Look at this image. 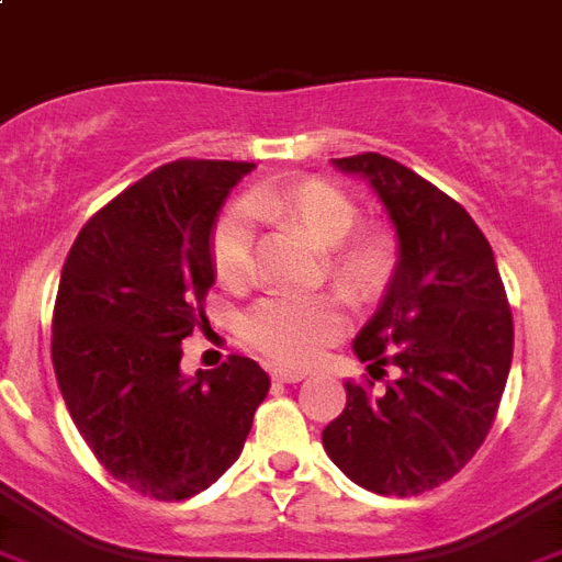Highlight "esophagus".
I'll use <instances>...</instances> for the list:
<instances>
[{"label":"esophagus","mask_w":562,"mask_h":562,"mask_svg":"<svg viewBox=\"0 0 562 562\" xmlns=\"http://www.w3.org/2000/svg\"><path fill=\"white\" fill-rule=\"evenodd\" d=\"M303 371H285V369H273L271 371V380L273 383H300L303 380Z\"/></svg>","instance_id":"1"}]
</instances>
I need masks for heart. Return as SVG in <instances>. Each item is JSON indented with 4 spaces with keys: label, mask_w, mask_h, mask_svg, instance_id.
I'll return each mask as SVG.
<instances>
[{
    "label": "heart",
    "mask_w": 562,
    "mask_h": 562,
    "mask_svg": "<svg viewBox=\"0 0 562 562\" xmlns=\"http://www.w3.org/2000/svg\"><path fill=\"white\" fill-rule=\"evenodd\" d=\"M251 216L291 223L328 251V273L353 296L374 294L397 262L394 239L383 228L351 234L357 202L325 179H303L280 188H259L245 205L231 209L211 237L216 280L245 289L254 277ZM346 331V314L334 296H268L243 319L245 342L285 369H305Z\"/></svg>",
    "instance_id": "b5f03b06"
}]
</instances>
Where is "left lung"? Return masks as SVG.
<instances>
[{"instance_id": "obj_1", "label": "left lung", "mask_w": 562, "mask_h": 562, "mask_svg": "<svg viewBox=\"0 0 562 562\" xmlns=\"http://www.w3.org/2000/svg\"><path fill=\"white\" fill-rule=\"evenodd\" d=\"M331 162L374 188L397 234V266L353 353L400 374L383 394L346 383L323 446L362 488L412 497L483 446L512 369V311L492 245L460 202L383 154Z\"/></svg>"}]
</instances>
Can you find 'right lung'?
I'll return each instance as SVG.
<instances>
[{
  "label": "right lung",
  "mask_w": 562,
  "mask_h": 562,
  "mask_svg": "<svg viewBox=\"0 0 562 562\" xmlns=\"http://www.w3.org/2000/svg\"><path fill=\"white\" fill-rule=\"evenodd\" d=\"M251 162L162 165L79 231L54 308L56 383L97 460L134 492L186 499L243 454L268 374L248 357L182 374L205 323L211 231Z\"/></svg>",
  "instance_id": "obj_1"
}]
</instances>
